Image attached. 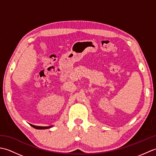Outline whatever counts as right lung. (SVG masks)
<instances>
[{"label":"right lung","instance_id":"obj_1","mask_svg":"<svg viewBox=\"0 0 156 156\" xmlns=\"http://www.w3.org/2000/svg\"><path fill=\"white\" fill-rule=\"evenodd\" d=\"M30 125L31 126V127H33L35 129H49V128L51 127V126H49V127H39V126H35V125H31V124H30Z\"/></svg>","mask_w":156,"mask_h":156}]
</instances>
